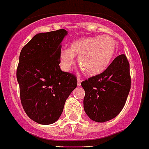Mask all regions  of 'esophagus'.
<instances>
[{
  "label": "esophagus",
  "instance_id": "esophagus-1",
  "mask_svg": "<svg viewBox=\"0 0 149 149\" xmlns=\"http://www.w3.org/2000/svg\"><path fill=\"white\" fill-rule=\"evenodd\" d=\"M81 83H82V79L79 77H78L77 78V85H78V86H79L81 85Z\"/></svg>",
  "mask_w": 149,
  "mask_h": 149
}]
</instances>
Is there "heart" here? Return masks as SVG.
<instances>
[{
  "instance_id": "1",
  "label": "heart",
  "mask_w": 149,
  "mask_h": 149,
  "mask_svg": "<svg viewBox=\"0 0 149 149\" xmlns=\"http://www.w3.org/2000/svg\"><path fill=\"white\" fill-rule=\"evenodd\" d=\"M116 51V43L112 37L99 35L77 40L70 43L69 49L60 53L61 68L70 70L74 64V56L86 74L96 76L106 70Z\"/></svg>"
}]
</instances>
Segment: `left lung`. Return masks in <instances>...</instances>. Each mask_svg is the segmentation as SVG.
<instances>
[{
	"mask_svg": "<svg viewBox=\"0 0 149 149\" xmlns=\"http://www.w3.org/2000/svg\"><path fill=\"white\" fill-rule=\"evenodd\" d=\"M85 90L83 107L87 116L97 123L117 116L131 89L129 63L125 54L114 59L106 70L81 83Z\"/></svg>",
	"mask_w": 149,
	"mask_h": 149,
	"instance_id": "obj_1",
	"label": "left lung"
}]
</instances>
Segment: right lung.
<instances>
[{"label": "right lung", "instance_id": "right-lung-1", "mask_svg": "<svg viewBox=\"0 0 149 149\" xmlns=\"http://www.w3.org/2000/svg\"><path fill=\"white\" fill-rule=\"evenodd\" d=\"M64 29L35 35L20 51L17 69L20 102L26 114L42 125L60 118L66 99L77 87L75 75L60 70Z\"/></svg>", "mask_w": 149, "mask_h": 149}]
</instances>
